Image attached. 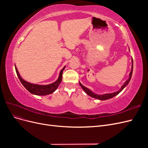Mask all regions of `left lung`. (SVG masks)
Instances as JSON below:
<instances>
[{"mask_svg":"<svg viewBox=\"0 0 148 148\" xmlns=\"http://www.w3.org/2000/svg\"><path fill=\"white\" fill-rule=\"evenodd\" d=\"M132 69H131V71L130 73L129 74V78L127 80L126 82H125L124 83V84L122 85V86H121V88L119 91H117V92H112V93H109V94H104V95H97V94H96L95 92H93L91 90H90V89L87 88L86 87L84 86L83 85L80 83L79 82V85L80 86H81L82 88V89L84 90V91L86 92L88 95H89V96H91L93 98H95V99H99V100H101V101H104V100H107V99H110V98H112L114 97H115L116 95H119V94L122 91L123 89L126 87L128 84L129 83L130 81V79L132 78V73H133V60H132Z\"/></svg>","mask_w":148,"mask_h":148,"instance_id":"obj_1","label":"left lung"}]
</instances>
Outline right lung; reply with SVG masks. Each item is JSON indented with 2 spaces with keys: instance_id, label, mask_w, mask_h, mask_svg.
Listing matches in <instances>:
<instances>
[{
  "instance_id": "1",
  "label": "right lung",
  "mask_w": 148,
  "mask_h": 148,
  "mask_svg": "<svg viewBox=\"0 0 148 148\" xmlns=\"http://www.w3.org/2000/svg\"><path fill=\"white\" fill-rule=\"evenodd\" d=\"M15 67L17 76L18 77L20 81L21 82V84L23 85V86L27 89L29 92L33 94V95H35L37 96H46L53 93L57 89L58 86H59V84H60L62 80V73H63V71L65 68V66L60 70L59 78H58L56 81L51 84L47 85L33 84L25 81V79H23L21 77L18 71L16 69V66H15Z\"/></svg>"
}]
</instances>
